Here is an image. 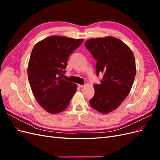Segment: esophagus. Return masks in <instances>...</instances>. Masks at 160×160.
Masks as SVG:
<instances>
[{
  "instance_id": "1",
  "label": "esophagus",
  "mask_w": 160,
  "mask_h": 160,
  "mask_svg": "<svg viewBox=\"0 0 160 160\" xmlns=\"http://www.w3.org/2000/svg\"><path fill=\"white\" fill-rule=\"evenodd\" d=\"M84 86H85V85H80V84H79V85H78V87H79V88H83Z\"/></svg>"
}]
</instances>
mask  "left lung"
<instances>
[{
    "label": "left lung",
    "mask_w": 160,
    "mask_h": 160,
    "mask_svg": "<svg viewBox=\"0 0 160 160\" xmlns=\"http://www.w3.org/2000/svg\"><path fill=\"white\" fill-rule=\"evenodd\" d=\"M85 46L98 61L97 75H103L101 83L93 85L90 105L101 113H109L122 103L132 88L136 74L133 53L123 41L111 36L91 38Z\"/></svg>",
    "instance_id": "left-lung-1"
}]
</instances>
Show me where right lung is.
Returning a JSON list of instances; mask_svg holds the SVG:
<instances>
[{"label": "right lung", "mask_w": 160, "mask_h": 160, "mask_svg": "<svg viewBox=\"0 0 160 160\" xmlns=\"http://www.w3.org/2000/svg\"><path fill=\"white\" fill-rule=\"evenodd\" d=\"M83 38L50 36L33 47L27 74L32 93L48 113L63 111L77 91V85L62 79L68 58Z\"/></svg>", "instance_id": "add662e5"}]
</instances>
